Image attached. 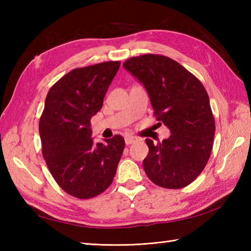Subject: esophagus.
Here are the masks:
<instances>
[{
	"instance_id": "obj_1",
	"label": "esophagus",
	"mask_w": 251,
	"mask_h": 251,
	"mask_svg": "<svg viewBox=\"0 0 251 251\" xmlns=\"http://www.w3.org/2000/svg\"><path fill=\"white\" fill-rule=\"evenodd\" d=\"M138 141V138L135 136H126L125 137V143L126 145H132Z\"/></svg>"
}]
</instances>
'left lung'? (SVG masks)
Instances as JSON below:
<instances>
[{
	"label": "left lung",
	"instance_id": "1",
	"mask_svg": "<svg viewBox=\"0 0 251 251\" xmlns=\"http://www.w3.org/2000/svg\"><path fill=\"white\" fill-rule=\"evenodd\" d=\"M123 67L143 84L156 120L172 132L162 142L146 139L143 169L158 186L184 188L204 170L214 145L216 125L205 87L166 56L131 57Z\"/></svg>",
	"mask_w": 251,
	"mask_h": 251
}]
</instances>
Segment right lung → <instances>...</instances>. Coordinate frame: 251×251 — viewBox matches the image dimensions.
<instances>
[{"label":"right lung","mask_w":251,"mask_h":251,"mask_svg":"<svg viewBox=\"0 0 251 251\" xmlns=\"http://www.w3.org/2000/svg\"><path fill=\"white\" fill-rule=\"evenodd\" d=\"M120 66L106 61L74 69L46 96L39 124L42 154L58 185L76 199H92L108 189L124 151L120 135L96 145L90 138V119L102 108Z\"/></svg>","instance_id":"right-lung-1"}]
</instances>
